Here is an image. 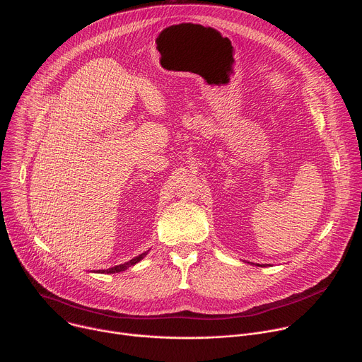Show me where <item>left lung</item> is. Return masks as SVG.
Segmentation results:
<instances>
[{"mask_svg":"<svg viewBox=\"0 0 362 362\" xmlns=\"http://www.w3.org/2000/svg\"><path fill=\"white\" fill-rule=\"evenodd\" d=\"M256 267H265V265H259V264H256Z\"/></svg>","mask_w":362,"mask_h":362,"instance_id":"8db88e82","label":"left lung"}]
</instances>
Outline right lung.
I'll return each mask as SVG.
<instances>
[{
	"mask_svg": "<svg viewBox=\"0 0 362 362\" xmlns=\"http://www.w3.org/2000/svg\"><path fill=\"white\" fill-rule=\"evenodd\" d=\"M147 252H148V250H147ZM147 252H143L141 255L133 257V259H130L129 262H124V264H122V265H116V267L109 268V269H105V271H98V272H100V274H116V272H123V271H126L127 268H130V267L136 265L137 262H140V261L143 259V257L147 255Z\"/></svg>",
	"mask_w": 362,
	"mask_h": 362,
	"instance_id": "add662e5",
	"label": "right lung"
}]
</instances>
